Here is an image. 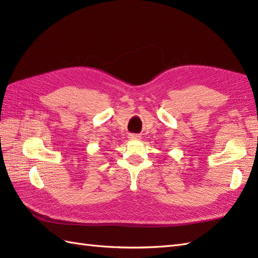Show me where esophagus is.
<instances>
[{
	"mask_svg": "<svg viewBox=\"0 0 258 258\" xmlns=\"http://www.w3.org/2000/svg\"><path fill=\"white\" fill-rule=\"evenodd\" d=\"M130 140L131 141H140L141 140V136L140 135H136V134H132V135H130Z\"/></svg>",
	"mask_w": 258,
	"mask_h": 258,
	"instance_id": "1",
	"label": "esophagus"
}]
</instances>
